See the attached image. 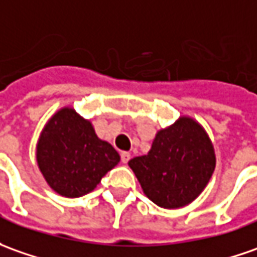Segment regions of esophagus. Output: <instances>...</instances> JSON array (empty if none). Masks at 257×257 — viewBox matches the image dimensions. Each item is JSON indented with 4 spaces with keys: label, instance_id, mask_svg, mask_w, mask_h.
Instances as JSON below:
<instances>
[{
    "label": "esophagus",
    "instance_id": "esophagus-1",
    "mask_svg": "<svg viewBox=\"0 0 257 257\" xmlns=\"http://www.w3.org/2000/svg\"><path fill=\"white\" fill-rule=\"evenodd\" d=\"M129 159H131V153H129V152H122V153H121V162H122V163H125V165H126V163L129 162Z\"/></svg>",
    "mask_w": 257,
    "mask_h": 257
}]
</instances>
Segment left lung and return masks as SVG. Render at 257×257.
Listing matches in <instances>:
<instances>
[{"label":"left lung","mask_w":257,"mask_h":257,"mask_svg":"<svg viewBox=\"0 0 257 257\" xmlns=\"http://www.w3.org/2000/svg\"><path fill=\"white\" fill-rule=\"evenodd\" d=\"M128 165L146 197L173 209L201 194L215 169V153L201 125L181 116L159 131L148 155L131 159Z\"/></svg>","instance_id":"obj_1"}]
</instances>
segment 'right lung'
<instances>
[{
    "mask_svg": "<svg viewBox=\"0 0 257 257\" xmlns=\"http://www.w3.org/2000/svg\"><path fill=\"white\" fill-rule=\"evenodd\" d=\"M36 160L48 184L63 197L88 194L119 162V155L95 135L91 122L73 108L56 112L42 131Z\"/></svg>",
    "mask_w": 257,
    "mask_h": 257,
    "instance_id": "add662e5",
    "label": "right lung"
}]
</instances>
